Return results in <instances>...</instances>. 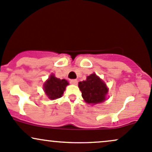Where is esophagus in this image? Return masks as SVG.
I'll return each instance as SVG.
<instances>
[{"mask_svg":"<svg viewBox=\"0 0 152 152\" xmlns=\"http://www.w3.org/2000/svg\"><path fill=\"white\" fill-rule=\"evenodd\" d=\"M70 83H72V84H73V85H77V80H70Z\"/></svg>","mask_w":152,"mask_h":152,"instance_id":"esophagus-1","label":"esophagus"}]
</instances>
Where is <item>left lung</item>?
<instances>
[{
  "label": "left lung",
  "instance_id": "1",
  "mask_svg": "<svg viewBox=\"0 0 152 152\" xmlns=\"http://www.w3.org/2000/svg\"><path fill=\"white\" fill-rule=\"evenodd\" d=\"M78 87L84 101L88 104H99L106 100L108 88L105 83L95 73L88 76L86 80L79 82Z\"/></svg>",
  "mask_w": 152,
  "mask_h": 152
}]
</instances>
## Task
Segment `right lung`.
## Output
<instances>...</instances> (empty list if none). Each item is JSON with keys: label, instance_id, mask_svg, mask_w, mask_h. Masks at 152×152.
<instances>
[{"label": "right lung", "instance_id": "right-lung-1", "mask_svg": "<svg viewBox=\"0 0 152 152\" xmlns=\"http://www.w3.org/2000/svg\"><path fill=\"white\" fill-rule=\"evenodd\" d=\"M68 85L69 83L67 80L64 79L60 80L52 74L46 82L44 83L43 90L50 99L54 100L62 96L64 91H65L66 86Z\"/></svg>", "mask_w": 152, "mask_h": 152}]
</instances>
